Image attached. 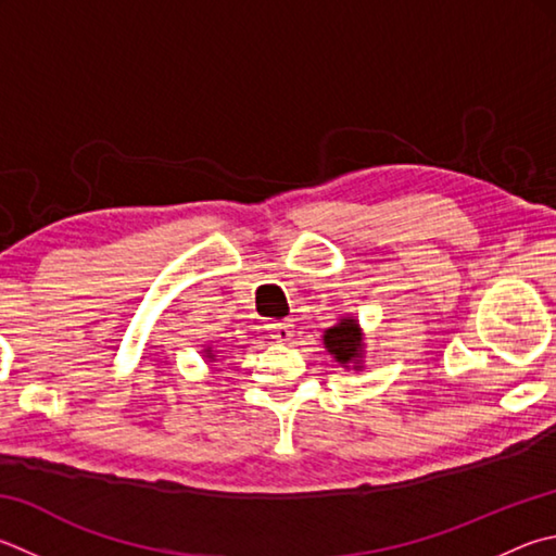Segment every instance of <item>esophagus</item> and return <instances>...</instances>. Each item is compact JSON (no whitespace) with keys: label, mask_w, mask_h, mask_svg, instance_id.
Here are the masks:
<instances>
[{"label":"esophagus","mask_w":556,"mask_h":556,"mask_svg":"<svg viewBox=\"0 0 556 556\" xmlns=\"http://www.w3.org/2000/svg\"><path fill=\"white\" fill-rule=\"evenodd\" d=\"M269 332L271 338H275L277 342H289L291 336H294V326H291L289 320H279V323H269Z\"/></svg>","instance_id":"obj_1"}]
</instances>
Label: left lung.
<instances>
[{"label": "left lung", "mask_w": 556, "mask_h": 556, "mask_svg": "<svg viewBox=\"0 0 556 556\" xmlns=\"http://www.w3.org/2000/svg\"><path fill=\"white\" fill-rule=\"evenodd\" d=\"M323 345H326L328 355L336 359L342 369L362 371V367H365V330H362L355 316L338 318L336 326H330L323 332Z\"/></svg>", "instance_id": "1"}]
</instances>
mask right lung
<instances>
[{"label": "right lung", "instance_id": "obj_1", "mask_svg": "<svg viewBox=\"0 0 556 556\" xmlns=\"http://www.w3.org/2000/svg\"><path fill=\"white\" fill-rule=\"evenodd\" d=\"M204 357H206L208 362H216V357H218V355H216V350H214V348H204Z\"/></svg>", "mask_w": 556, "mask_h": 556}]
</instances>
